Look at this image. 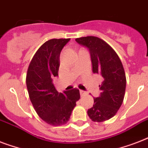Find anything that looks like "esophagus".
Wrapping results in <instances>:
<instances>
[{
    "label": "esophagus",
    "mask_w": 148,
    "mask_h": 148,
    "mask_svg": "<svg viewBox=\"0 0 148 148\" xmlns=\"http://www.w3.org/2000/svg\"><path fill=\"white\" fill-rule=\"evenodd\" d=\"M80 94H81V96H84L86 95L85 91H84V90H80Z\"/></svg>",
    "instance_id": "1"
}]
</instances>
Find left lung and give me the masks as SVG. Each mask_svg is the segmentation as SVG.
I'll return each mask as SVG.
<instances>
[{
	"label": "left lung",
	"instance_id": "8db88e82",
	"mask_svg": "<svg viewBox=\"0 0 148 148\" xmlns=\"http://www.w3.org/2000/svg\"><path fill=\"white\" fill-rule=\"evenodd\" d=\"M89 50L95 74L103 77L99 85L101 93L94 98V105L88 109L91 121L103 122L116 114L124 101L126 76L121 59L114 50L101 38L88 36L75 39Z\"/></svg>",
	"mask_w": 148,
	"mask_h": 148
}]
</instances>
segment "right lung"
I'll return each mask as SVG.
<instances>
[{
	"label": "right lung",
	"mask_w": 148,
	"mask_h": 148,
	"mask_svg": "<svg viewBox=\"0 0 148 148\" xmlns=\"http://www.w3.org/2000/svg\"><path fill=\"white\" fill-rule=\"evenodd\" d=\"M70 38L51 39L43 44L29 64L26 84L29 97L38 116L47 124H66L80 99L78 89L58 92L53 78L58 76L60 53Z\"/></svg>",
	"instance_id": "1"
}]
</instances>
